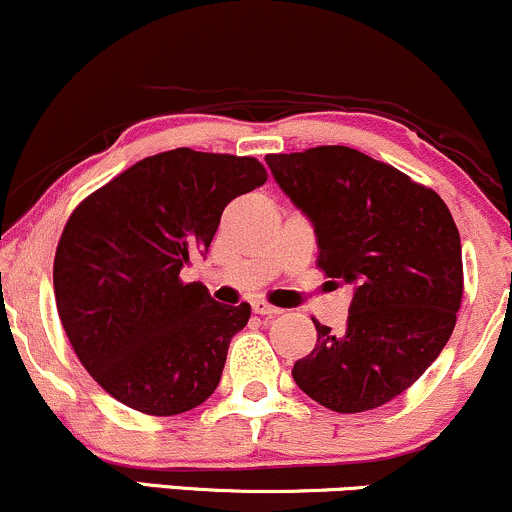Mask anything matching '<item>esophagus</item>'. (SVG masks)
Masks as SVG:
<instances>
[{"mask_svg":"<svg viewBox=\"0 0 512 512\" xmlns=\"http://www.w3.org/2000/svg\"><path fill=\"white\" fill-rule=\"evenodd\" d=\"M251 309H254V314H258V316H268V318L282 314L278 306H270V304L263 302V299H256V302H251Z\"/></svg>","mask_w":512,"mask_h":512,"instance_id":"1","label":"esophagus"}]
</instances>
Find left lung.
I'll use <instances>...</instances> for the list:
<instances>
[{"label":"left lung","mask_w":512,"mask_h":512,"mask_svg":"<svg viewBox=\"0 0 512 512\" xmlns=\"http://www.w3.org/2000/svg\"><path fill=\"white\" fill-rule=\"evenodd\" d=\"M270 174L311 222L318 266L352 287L345 328L316 323L292 378L333 412L374 410L436 362L462 302V246L436 191L347 146L266 155Z\"/></svg>","instance_id":"8db88e82"}]
</instances>
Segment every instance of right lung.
Here are the masks:
<instances>
[{"instance_id":"1","label":"right lung","mask_w":512,"mask_h":512,"mask_svg":"<svg viewBox=\"0 0 512 512\" xmlns=\"http://www.w3.org/2000/svg\"><path fill=\"white\" fill-rule=\"evenodd\" d=\"M254 158L174 148L150 155L71 213L54 256V299L86 371L122 405L155 417L194 410L218 388L227 350L251 316L201 282L232 198L266 184Z\"/></svg>"}]
</instances>
